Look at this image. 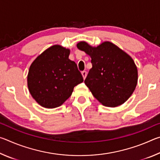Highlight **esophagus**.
<instances>
[{"label":"esophagus","instance_id":"esophagus-1","mask_svg":"<svg viewBox=\"0 0 160 160\" xmlns=\"http://www.w3.org/2000/svg\"><path fill=\"white\" fill-rule=\"evenodd\" d=\"M82 75L84 79H85V78L87 76V72L85 71V70H84V71H82Z\"/></svg>","mask_w":160,"mask_h":160}]
</instances>
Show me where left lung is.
<instances>
[{
  "label": "left lung",
  "instance_id": "1",
  "mask_svg": "<svg viewBox=\"0 0 160 160\" xmlns=\"http://www.w3.org/2000/svg\"><path fill=\"white\" fill-rule=\"evenodd\" d=\"M90 56L92 68L85 80L93 96L108 107L123 104L133 92L138 82V70L126 52L109 42L92 47L88 43L77 44Z\"/></svg>",
  "mask_w": 160,
  "mask_h": 160
}]
</instances>
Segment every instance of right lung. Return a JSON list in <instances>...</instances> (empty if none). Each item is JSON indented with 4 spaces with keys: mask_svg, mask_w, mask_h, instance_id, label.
<instances>
[{
    "mask_svg": "<svg viewBox=\"0 0 160 160\" xmlns=\"http://www.w3.org/2000/svg\"><path fill=\"white\" fill-rule=\"evenodd\" d=\"M70 50L59 45L47 48L32 63L28 76L29 91L42 107L53 109L69 98L74 87L83 82Z\"/></svg>",
    "mask_w": 160,
    "mask_h": 160,
    "instance_id": "1",
    "label": "right lung"
}]
</instances>
